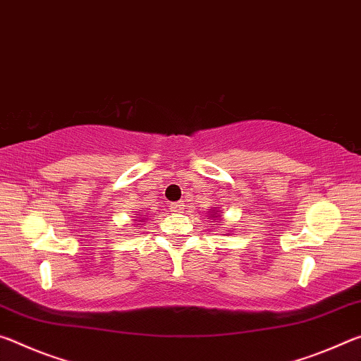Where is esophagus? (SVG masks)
<instances>
[{"label": "esophagus", "mask_w": 361, "mask_h": 361, "mask_svg": "<svg viewBox=\"0 0 361 361\" xmlns=\"http://www.w3.org/2000/svg\"><path fill=\"white\" fill-rule=\"evenodd\" d=\"M169 209L173 211V212H180L182 209H184V203H180V202H177V203H171Z\"/></svg>", "instance_id": "esophagus-1"}]
</instances>
